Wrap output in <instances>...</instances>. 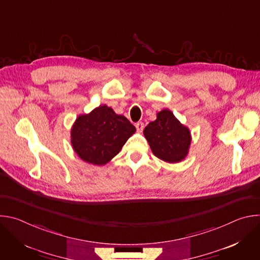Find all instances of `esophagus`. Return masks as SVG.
<instances>
[{"instance_id": "esophagus-1", "label": "esophagus", "mask_w": 260, "mask_h": 260, "mask_svg": "<svg viewBox=\"0 0 260 260\" xmlns=\"http://www.w3.org/2000/svg\"><path fill=\"white\" fill-rule=\"evenodd\" d=\"M136 128H137V131H138L139 133H141V132L144 129V122H142V121L137 122V123H136Z\"/></svg>"}]
</instances>
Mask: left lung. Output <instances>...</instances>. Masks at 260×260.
Returning a JSON list of instances; mask_svg holds the SVG:
<instances>
[{"mask_svg": "<svg viewBox=\"0 0 260 260\" xmlns=\"http://www.w3.org/2000/svg\"><path fill=\"white\" fill-rule=\"evenodd\" d=\"M144 136L153 154L164 161L180 162L188 154L190 132L168 109L158 112L156 119L144 128Z\"/></svg>", "mask_w": 260, "mask_h": 260, "instance_id": "obj_1", "label": "left lung"}]
</instances>
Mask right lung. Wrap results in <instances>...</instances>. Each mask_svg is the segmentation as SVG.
<instances>
[{
    "mask_svg": "<svg viewBox=\"0 0 260 260\" xmlns=\"http://www.w3.org/2000/svg\"><path fill=\"white\" fill-rule=\"evenodd\" d=\"M136 127L112 108L99 106L79 115L71 129L73 149L85 162L103 166L116 156Z\"/></svg>",
    "mask_w": 260,
    "mask_h": 260,
    "instance_id": "obj_1",
    "label": "right lung"
}]
</instances>
